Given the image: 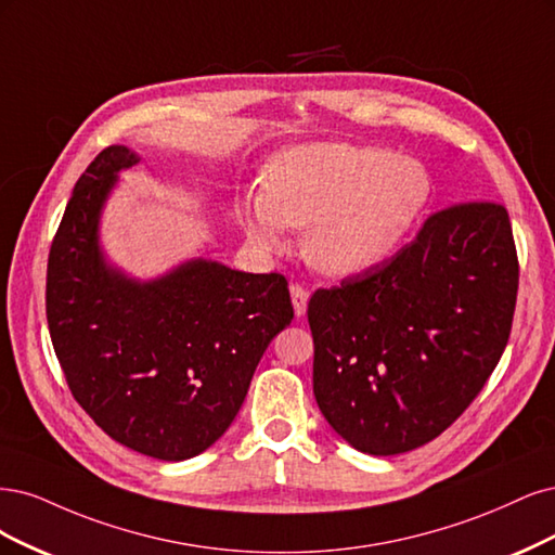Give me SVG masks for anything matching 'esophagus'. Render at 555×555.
<instances>
[{"instance_id":"obj_1","label":"esophagus","mask_w":555,"mask_h":555,"mask_svg":"<svg viewBox=\"0 0 555 555\" xmlns=\"http://www.w3.org/2000/svg\"><path fill=\"white\" fill-rule=\"evenodd\" d=\"M291 297H293L295 313L304 315V311H307V301H309V291L301 288V285H297V283H293L291 285Z\"/></svg>"}]
</instances>
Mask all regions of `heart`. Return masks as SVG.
I'll list each match as a JSON object with an SVG mask.
<instances>
[{
	"label": "heart",
	"mask_w": 555,
	"mask_h": 555,
	"mask_svg": "<svg viewBox=\"0 0 555 555\" xmlns=\"http://www.w3.org/2000/svg\"><path fill=\"white\" fill-rule=\"evenodd\" d=\"M431 201V177L415 158L389 150L318 142L279 154L264 193L242 209L246 235L267 251L285 230H307L304 254L315 270L350 276L397 251Z\"/></svg>",
	"instance_id": "heart-1"
}]
</instances>
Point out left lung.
Segmentation results:
<instances>
[{
	"label": "left lung",
	"mask_w": 555,
	"mask_h": 555,
	"mask_svg": "<svg viewBox=\"0 0 555 555\" xmlns=\"http://www.w3.org/2000/svg\"><path fill=\"white\" fill-rule=\"evenodd\" d=\"M516 291L503 205L456 203L431 214L397 256L311 295L320 413L373 456L438 438L503 357Z\"/></svg>",
	"instance_id": "left-lung-1"
}]
</instances>
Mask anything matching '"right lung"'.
<instances>
[{
    "label": "right lung",
    "instance_id": "obj_1",
    "mask_svg": "<svg viewBox=\"0 0 555 555\" xmlns=\"http://www.w3.org/2000/svg\"><path fill=\"white\" fill-rule=\"evenodd\" d=\"M133 164L131 150L111 145L80 175L48 256V330L70 395L96 426L145 456L184 461L223 436L295 311L276 272L191 260L138 283L111 270L99 214Z\"/></svg>",
    "mask_w": 555,
    "mask_h": 555
}]
</instances>
